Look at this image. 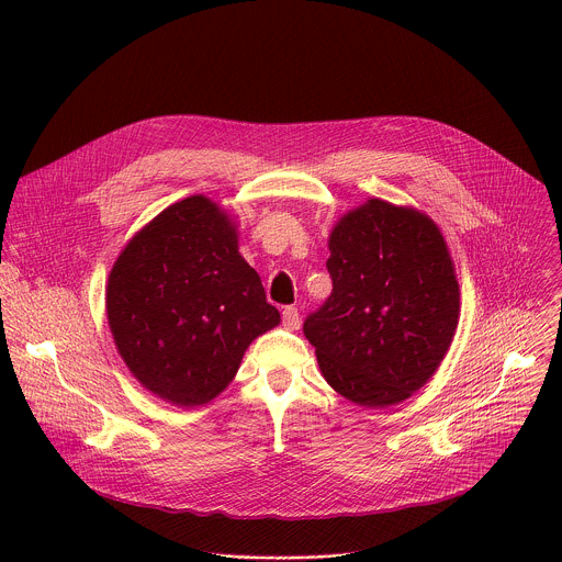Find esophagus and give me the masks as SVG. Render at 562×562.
<instances>
[{"mask_svg":"<svg viewBox=\"0 0 562 562\" xmlns=\"http://www.w3.org/2000/svg\"><path fill=\"white\" fill-rule=\"evenodd\" d=\"M283 326L288 330H296L301 326V314L296 307H285L283 310Z\"/></svg>","mask_w":562,"mask_h":562,"instance_id":"esophagus-1","label":"esophagus"}]
</instances>
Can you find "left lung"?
Returning <instances> with one entry per match:
<instances>
[{
    "mask_svg": "<svg viewBox=\"0 0 562 562\" xmlns=\"http://www.w3.org/2000/svg\"><path fill=\"white\" fill-rule=\"evenodd\" d=\"M333 292L303 324L326 383L355 404L406 401L443 361L459 324V281L439 227L381 199L328 236Z\"/></svg>",
    "mask_w": 562,
    "mask_h": 562,
    "instance_id": "obj_1",
    "label": "left lung"
}]
</instances>
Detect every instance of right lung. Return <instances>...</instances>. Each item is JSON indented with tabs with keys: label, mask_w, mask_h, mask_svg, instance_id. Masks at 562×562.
<instances>
[{
	"label": "right lung",
	"mask_w": 562,
	"mask_h": 562,
	"mask_svg": "<svg viewBox=\"0 0 562 562\" xmlns=\"http://www.w3.org/2000/svg\"><path fill=\"white\" fill-rule=\"evenodd\" d=\"M108 324L130 372L161 401L199 406L236 376L244 350L281 316L207 196L172 203L114 261Z\"/></svg>",
	"instance_id": "obj_1"
}]
</instances>
